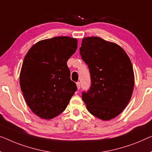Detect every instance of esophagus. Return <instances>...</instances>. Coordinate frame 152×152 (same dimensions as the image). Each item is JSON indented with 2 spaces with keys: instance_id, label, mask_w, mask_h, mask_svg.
Returning <instances> with one entry per match:
<instances>
[{
  "instance_id": "esophagus-1",
  "label": "esophagus",
  "mask_w": 152,
  "mask_h": 152,
  "mask_svg": "<svg viewBox=\"0 0 152 152\" xmlns=\"http://www.w3.org/2000/svg\"><path fill=\"white\" fill-rule=\"evenodd\" d=\"M76 86H77V89H80V83L78 82L76 83Z\"/></svg>"
}]
</instances>
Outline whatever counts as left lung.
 Segmentation results:
<instances>
[{
    "mask_svg": "<svg viewBox=\"0 0 152 152\" xmlns=\"http://www.w3.org/2000/svg\"><path fill=\"white\" fill-rule=\"evenodd\" d=\"M80 54L91 79L89 90L82 95L88 111L104 121L115 118L128 105L134 89L130 58L118 44L98 37L83 38Z\"/></svg>",
    "mask_w": 152,
    "mask_h": 152,
    "instance_id": "left-lung-1",
    "label": "left lung"
}]
</instances>
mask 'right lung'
<instances>
[{
	"instance_id": "right-lung-1",
	"label": "right lung",
	"mask_w": 152,
	"mask_h": 152,
	"mask_svg": "<svg viewBox=\"0 0 152 152\" xmlns=\"http://www.w3.org/2000/svg\"><path fill=\"white\" fill-rule=\"evenodd\" d=\"M77 48L75 38L54 37L37 42L26 54L20 88L27 105L40 118L51 119L64 111L77 90L67 65Z\"/></svg>"
}]
</instances>
